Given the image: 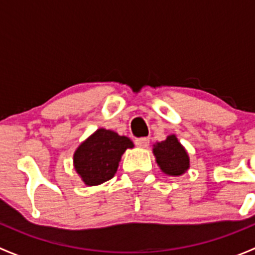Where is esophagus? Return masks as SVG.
<instances>
[{"instance_id":"obj_1","label":"esophagus","mask_w":255,"mask_h":255,"mask_svg":"<svg viewBox=\"0 0 255 255\" xmlns=\"http://www.w3.org/2000/svg\"><path fill=\"white\" fill-rule=\"evenodd\" d=\"M135 145L139 146V148H146V146L149 145V139L145 137L137 138V139H135Z\"/></svg>"}]
</instances>
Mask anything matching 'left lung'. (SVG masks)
Wrapping results in <instances>:
<instances>
[{
    "instance_id": "8db88e82",
    "label": "left lung",
    "mask_w": 255,
    "mask_h": 255,
    "mask_svg": "<svg viewBox=\"0 0 255 255\" xmlns=\"http://www.w3.org/2000/svg\"><path fill=\"white\" fill-rule=\"evenodd\" d=\"M153 153L161 171L166 175L180 176L190 168V158L175 134H170L165 140L154 144Z\"/></svg>"
}]
</instances>
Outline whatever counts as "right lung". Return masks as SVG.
Here are the masks:
<instances>
[{
	"instance_id": "right-lung-1",
	"label": "right lung",
	"mask_w": 255,
	"mask_h": 255,
	"mask_svg": "<svg viewBox=\"0 0 255 255\" xmlns=\"http://www.w3.org/2000/svg\"><path fill=\"white\" fill-rule=\"evenodd\" d=\"M133 146L129 138L100 128L78 146L74 168L86 185H100L115 176L122 154Z\"/></svg>"
}]
</instances>
